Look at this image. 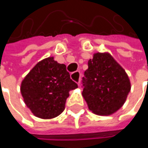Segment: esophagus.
Here are the masks:
<instances>
[{
	"instance_id": "34e87169",
	"label": "esophagus",
	"mask_w": 148,
	"mask_h": 148,
	"mask_svg": "<svg viewBox=\"0 0 148 148\" xmlns=\"http://www.w3.org/2000/svg\"><path fill=\"white\" fill-rule=\"evenodd\" d=\"M71 79L75 81L76 83L79 84V80H80V73L79 71H76V72H74L71 74Z\"/></svg>"
}]
</instances>
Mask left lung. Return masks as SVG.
Instances as JSON below:
<instances>
[{
	"label": "left lung",
	"mask_w": 148,
	"mask_h": 148,
	"mask_svg": "<svg viewBox=\"0 0 148 148\" xmlns=\"http://www.w3.org/2000/svg\"><path fill=\"white\" fill-rule=\"evenodd\" d=\"M85 76L82 96L94 114L112 115L124 104L131 89L130 80L110 53H94Z\"/></svg>",
	"instance_id": "obj_1"
}]
</instances>
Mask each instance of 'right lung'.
I'll use <instances>...</instances> for the list:
<instances>
[{"mask_svg": "<svg viewBox=\"0 0 148 148\" xmlns=\"http://www.w3.org/2000/svg\"><path fill=\"white\" fill-rule=\"evenodd\" d=\"M77 87L66 66L49 56L38 62L24 78L20 92L35 116L52 119L64 110L69 92Z\"/></svg>", "mask_w": 148, "mask_h": 148, "instance_id": "1", "label": "right lung"}]
</instances>
